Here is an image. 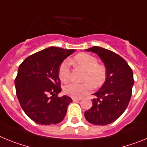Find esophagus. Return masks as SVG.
<instances>
[{
  "label": "esophagus",
  "instance_id": "esophagus-1",
  "mask_svg": "<svg viewBox=\"0 0 147 147\" xmlns=\"http://www.w3.org/2000/svg\"><path fill=\"white\" fill-rule=\"evenodd\" d=\"M72 100L74 102H79L81 100V98H72Z\"/></svg>",
  "mask_w": 147,
  "mask_h": 147
}]
</instances>
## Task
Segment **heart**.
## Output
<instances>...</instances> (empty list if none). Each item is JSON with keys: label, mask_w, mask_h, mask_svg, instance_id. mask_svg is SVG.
I'll return each mask as SVG.
<instances>
[{"label": "heart", "mask_w": 147, "mask_h": 147, "mask_svg": "<svg viewBox=\"0 0 147 147\" xmlns=\"http://www.w3.org/2000/svg\"><path fill=\"white\" fill-rule=\"evenodd\" d=\"M76 66L85 70L83 76V83L71 82L64 87V93L74 98H81L91 91L93 84L94 87H99L103 85L107 79V70L104 65L98 64L95 57L86 54L80 53L76 54L73 59ZM58 76L62 82H66L71 76V70L67 61L61 63L58 70Z\"/></svg>", "instance_id": "b5f03b06"}]
</instances>
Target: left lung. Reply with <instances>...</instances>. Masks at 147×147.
<instances>
[{
    "mask_svg": "<svg viewBox=\"0 0 147 147\" xmlns=\"http://www.w3.org/2000/svg\"><path fill=\"white\" fill-rule=\"evenodd\" d=\"M98 54L107 67V76L102 88L93 95L91 108L85 112L90 124L107 125L119 119L125 111L134 84L132 70L119 54L98 46L86 49Z\"/></svg>",
    "mask_w": 147,
    "mask_h": 147,
    "instance_id": "8db88e82",
    "label": "left lung"
}]
</instances>
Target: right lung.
I'll use <instances>...</instances> for the list:
<instances>
[{"instance_id":"obj_1","label":"right lung","mask_w":147,"mask_h":147,"mask_svg":"<svg viewBox=\"0 0 147 147\" xmlns=\"http://www.w3.org/2000/svg\"><path fill=\"white\" fill-rule=\"evenodd\" d=\"M74 51L49 47L28 57L18 67L15 80L18 101L25 113L37 124H57L64 119L72 99L58 96L62 90L58 70Z\"/></svg>"}]
</instances>
